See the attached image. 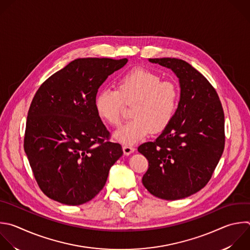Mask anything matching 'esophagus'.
<instances>
[{
  "mask_svg": "<svg viewBox=\"0 0 250 250\" xmlns=\"http://www.w3.org/2000/svg\"><path fill=\"white\" fill-rule=\"evenodd\" d=\"M123 150H124V153L125 155H130L131 153L134 152L135 148L131 145H128V144H124L123 145Z\"/></svg>",
  "mask_w": 250,
  "mask_h": 250,
  "instance_id": "34e87169",
  "label": "esophagus"
}]
</instances>
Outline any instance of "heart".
<instances>
[{"label":"heart","mask_w":250,"mask_h":250,"mask_svg":"<svg viewBox=\"0 0 250 250\" xmlns=\"http://www.w3.org/2000/svg\"><path fill=\"white\" fill-rule=\"evenodd\" d=\"M180 88L173 81L144 68H133L124 73L117 82V89H101L94 101L97 116L105 123L117 126L122 121L123 101L133 103L129 122L114 133L124 144H134L145 138L151 130L161 132L173 121L180 103Z\"/></svg>","instance_id":"heart-1"}]
</instances>
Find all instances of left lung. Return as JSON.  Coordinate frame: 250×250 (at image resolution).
Segmentation results:
<instances>
[{
  "mask_svg": "<svg viewBox=\"0 0 250 250\" xmlns=\"http://www.w3.org/2000/svg\"><path fill=\"white\" fill-rule=\"evenodd\" d=\"M179 78L181 96L171 124L153 142L138 147L149 163L145 188L165 200L188 197L210 181L225 146V117L210 82L191 64L175 58L149 59Z\"/></svg>",
  "mask_w": 250,
  "mask_h": 250,
  "instance_id": "1",
  "label": "left lung"
}]
</instances>
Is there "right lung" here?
Instances as JSON below:
<instances>
[{
    "label": "right lung",
    "instance_id": "1",
    "mask_svg": "<svg viewBox=\"0 0 250 250\" xmlns=\"http://www.w3.org/2000/svg\"><path fill=\"white\" fill-rule=\"evenodd\" d=\"M127 59L83 58L51 75L37 90L27 115L24 151L35 180L49 198L81 205L104 188L123 156L97 116L99 87Z\"/></svg>",
    "mask_w": 250,
    "mask_h": 250
}]
</instances>
